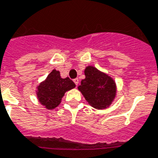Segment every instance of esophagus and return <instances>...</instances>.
I'll return each instance as SVG.
<instances>
[{"label": "esophagus", "instance_id": "34e87169", "mask_svg": "<svg viewBox=\"0 0 158 158\" xmlns=\"http://www.w3.org/2000/svg\"><path fill=\"white\" fill-rule=\"evenodd\" d=\"M79 79H73V82H74V84L76 85V86H78V85H79Z\"/></svg>", "mask_w": 158, "mask_h": 158}]
</instances>
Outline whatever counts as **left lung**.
<instances>
[{
  "label": "left lung",
  "mask_w": 158,
  "mask_h": 158,
  "mask_svg": "<svg viewBox=\"0 0 158 158\" xmlns=\"http://www.w3.org/2000/svg\"><path fill=\"white\" fill-rule=\"evenodd\" d=\"M85 75L78 89L86 101L98 110L108 108L116 96L115 80L94 66L85 68Z\"/></svg>",
  "instance_id": "1"
}]
</instances>
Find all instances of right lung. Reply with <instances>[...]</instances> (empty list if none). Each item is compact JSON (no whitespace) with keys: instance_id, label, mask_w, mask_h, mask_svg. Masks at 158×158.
<instances>
[{"instance_id":"1","label":"right lung","mask_w":158,"mask_h":158,"mask_svg":"<svg viewBox=\"0 0 158 158\" xmlns=\"http://www.w3.org/2000/svg\"><path fill=\"white\" fill-rule=\"evenodd\" d=\"M74 87L75 84L69 77L63 79L59 71L52 69L46 79L37 85L38 102L48 110H53L59 106L64 94Z\"/></svg>"}]
</instances>
